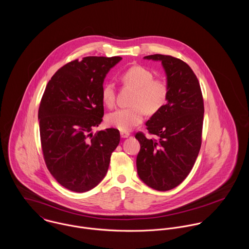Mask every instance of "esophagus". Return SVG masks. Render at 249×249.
<instances>
[{"instance_id":"1","label":"esophagus","mask_w":249,"mask_h":249,"mask_svg":"<svg viewBox=\"0 0 249 249\" xmlns=\"http://www.w3.org/2000/svg\"><path fill=\"white\" fill-rule=\"evenodd\" d=\"M121 137L122 138H127V137H129V133L128 132H124V131H121Z\"/></svg>"}]
</instances>
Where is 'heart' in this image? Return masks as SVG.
<instances>
[{
  "mask_svg": "<svg viewBox=\"0 0 249 249\" xmlns=\"http://www.w3.org/2000/svg\"><path fill=\"white\" fill-rule=\"evenodd\" d=\"M123 83L135 89L132 107L119 108L107 116V124L120 131L128 132L142 122L144 111L153 114L165 106L169 87L160 78H153V73L141 65H134L124 71L121 75ZM102 100L108 107L116 102L115 85L107 82L102 89Z\"/></svg>",
  "mask_w": 249,
  "mask_h": 249,
  "instance_id": "obj_1",
  "label": "heart"
}]
</instances>
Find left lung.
<instances>
[{
    "label": "left lung",
    "mask_w": 249,
    "mask_h": 249,
    "mask_svg": "<svg viewBox=\"0 0 249 249\" xmlns=\"http://www.w3.org/2000/svg\"><path fill=\"white\" fill-rule=\"evenodd\" d=\"M161 61L167 75V104L145 123L150 134L135 138L141 148L136 165L140 179L157 191L178 186L192 171L201 146L204 106L198 79L191 67L171 55L152 54L143 57Z\"/></svg>",
    "instance_id": "obj_1"
}]
</instances>
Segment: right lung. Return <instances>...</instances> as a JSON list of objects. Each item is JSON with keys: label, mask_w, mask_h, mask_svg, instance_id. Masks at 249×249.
<instances>
[{"label": "right lung", "mask_w": 249, "mask_h": 249, "mask_svg": "<svg viewBox=\"0 0 249 249\" xmlns=\"http://www.w3.org/2000/svg\"><path fill=\"white\" fill-rule=\"evenodd\" d=\"M120 56H87L73 60L48 82L38 110L45 163L66 189L84 193L107 175L120 132L107 128L93 135L104 117L102 89Z\"/></svg>", "instance_id": "1"}]
</instances>
